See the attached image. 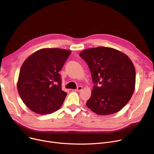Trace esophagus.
<instances>
[{"instance_id":"1","label":"esophagus","mask_w":154,"mask_h":154,"mask_svg":"<svg viewBox=\"0 0 154 154\" xmlns=\"http://www.w3.org/2000/svg\"><path fill=\"white\" fill-rule=\"evenodd\" d=\"M82 89V86H78V87L77 88V89H75V91L80 92Z\"/></svg>"}]
</instances>
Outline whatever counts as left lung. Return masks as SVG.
Segmentation results:
<instances>
[{
	"label": "left lung",
	"instance_id": "left-lung-1",
	"mask_svg": "<svg viewBox=\"0 0 154 154\" xmlns=\"http://www.w3.org/2000/svg\"><path fill=\"white\" fill-rule=\"evenodd\" d=\"M79 56L88 63L95 83L86 105L99 115L121 110L134 91L136 72L130 58L114 48L85 49Z\"/></svg>",
	"mask_w": 154,
	"mask_h": 154
}]
</instances>
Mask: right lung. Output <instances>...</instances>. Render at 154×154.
Listing matches in <instances>:
<instances>
[{
  "label": "right lung",
  "instance_id": "add662e5",
  "mask_svg": "<svg viewBox=\"0 0 154 154\" xmlns=\"http://www.w3.org/2000/svg\"><path fill=\"white\" fill-rule=\"evenodd\" d=\"M70 54L66 49L45 48L24 61L19 74L18 91L31 111L51 114L62 106L67 94L62 90L59 72Z\"/></svg>",
  "mask_w": 154,
  "mask_h": 154
}]
</instances>
